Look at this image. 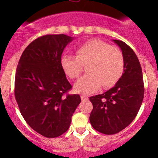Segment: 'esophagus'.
Returning <instances> with one entry per match:
<instances>
[{"instance_id": "esophagus-1", "label": "esophagus", "mask_w": 158, "mask_h": 158, "mask_svg": "<svg viewBox=\"0 0 158 158\" xmlns=\"http://www.w3.org/2000/svg\"><path fill=\"white\" fill-rule=\"evenodd\" d=\"M81 99H82V101H87L89 98L86 95H81Z\"/></svg>"}]
</instances>
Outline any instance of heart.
<instances>
[{"instance_id":"b5f03b06","label":"heart","mask_w":158,"mask_h":158,"mask_svg":"<svg viewBox=\"0 0 158 158\" xmlns=\"http://www.w3.org/2000/svg\"><path fill=\"white\" fill-rule=\"evenodd\" d=\"M76 56L63 55L60 64L65 74L71 79L79 77L82 65H86V75L75 84L79 93L90 94L102 85L110 88L122 78L125 70L123 54L118 48L101 40L93 39L84 43L76 49Z\"/></svg>"}]
</instances>
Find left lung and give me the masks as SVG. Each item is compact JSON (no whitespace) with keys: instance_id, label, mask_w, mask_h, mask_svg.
Instances as JSON below:
<instances>
[{"instance_id":"1","label":"left lung","mask_w":158,"mask_h":158,"mask_svg":"<svg viewBox=\"0 0 158 158\" xmlns=\"http://www.w3.org/2000/svg\"><path fill=\"white\" fill-rule=\"evenodd\" d=\"M113 41L123 54V75L113 88L89 98L93 106L89 116L91 125L105 135L118 133L131 123L141 108L144 93L142 70L136 54L123 41Z\"/></svg>"}]
</instances>
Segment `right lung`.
Segmentation results:
<instances>
[{
  "label": "right lung",
  "mask_w": 158,
  "mask_h": 158,
  "mask_svg": "<svg viewBox=\"0 0 158 158\" xmlns=\"http://www.w3.org/2000/svg\"><path fill=\"white\" fill-rule=\"evenodd\" d=\"M74 37L45 35L22 53L15 76V98L22 116L35 131L56 138L69 128L81 102L79 95H64L72 88L60 64L65 47Z\"/></svg>",
  "instance_id": "add662e5"
}]
</instances>
